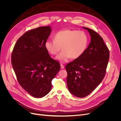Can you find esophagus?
I'll return each instance as SVG.
<instances>
[{"instance_id": "34e87169", "label": "esophagus", "mask_w": 121, "mask_h": 121, "mask_svg": "<svg viewBox=\"0 0 121 121\" xmlns=\"http://www.w3.org/2000/svg\"><path fill=\"white\" fill-rule=\"evenodd\" d=\"M60 66H61V69H63L64 68V66L63 64H61Z\"/></svg>"}]
</instances>
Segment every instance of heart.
I'll return each instance as SVG.
<instances>
[{
  "label": "heart",
  "instance_id": "b5f03b06",
  "mask_svg": "<svg viewBox=\"0 0 121 121\" xmlns=\"http://www.w3.org/2000/svg\"><path fill=\"white\" fill-rule=\"evenodd\" d=\"M89 44L87 34L82 31L64 29L58 32L54 40H48L45 43L47 51L52 55H57L61 50L56 59L65 63L70 58L76 59L85 52Z\"/></svg>",
  "mask_w": 121,
  "mask_h": 121
}]
</instances>
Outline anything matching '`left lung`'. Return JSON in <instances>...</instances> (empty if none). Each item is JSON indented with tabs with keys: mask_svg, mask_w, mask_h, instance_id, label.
<instances>
[{
	"mask_svg": "<svg viewBox=\"0 0 121 121\" xmlns=\"http://www.w3.org/2000/svg\"><path fill=\"white\" fill-rule=\"evenodd\" d=\"M91 42L83 54L67 64V84L75 96L89 95L103 80L109 60V50L103 39L96 31L87 27Z\"/></svg>",
	"mask_w": 121,
	"mask_h": 121,
	"instance_id": "left-lung-1",
	"label": "left lung"
}]
</instances>
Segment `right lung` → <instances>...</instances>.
Returning a JSON list of instances; mask_svg holds the SVG:
<instances>
[{
    "instance_id": "obj_1",
    "label": "right lung",
    "mask_w": 121,
    "mask_h": 121,
    "mask_svg": "<svg viewBox=\"0 0 121 121\" xmlns=\"http://www.w3.org/2000/svg\"><path fill=\"white\" fill-rule=\"evenodd\" d=\"M51 32L50 26L28 30L16 41L11 64L20 86L30 95L42 98L50 91L52 81L60 70L45 47Z\"/></svg>"
}]
</instances>
